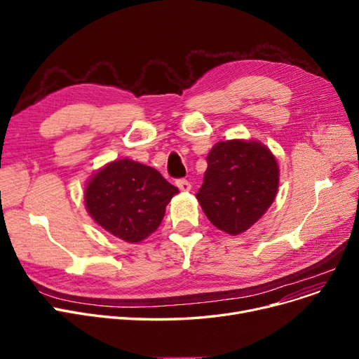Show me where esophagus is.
Instances as JSON below:
<instances>
[{"label":"esophagus","mask_w":359,"mask_h":359,"mask_svg":"<svg viewBox=\"0 0 359 359\" xmlns=\"http://www.w3.org/2000/svg\"><path fill=\"white\" fill-rule=\"evenodd\" d=\"M176 184H177V187L180 191H183V192H189L191 189H192V184H191V182H187L186 179H179L177 182H176Z\"/></svg>","instance_id":"esophagus-1"}]
</instances>
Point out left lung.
<instances>
[{
    "label": "left lung",
    "instance_id": "1",
    "mask_svg": "<svg viewBox=\"0 0 359 359\" xmlns=\"http://www.w3.org/2000/svg\"><path fill=\"white\" fill-rule=\"evenodd\" d=\"M196 199L215 227L230 236L249 230L275 201L279 167L272 151L255 140L217 142Z\"/></svg>",
    "mask_w": 359,
    "mask_h": 359
}]
</instances>
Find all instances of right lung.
I'll return each instance as SVG.
<instances>
[{
	"instance_id": "add662e5",
	"label": "right lung",
	"mask_w": 359,
	"mask_h": 359,
	"mask_svg": "<svg viewBox=\"0 0 359 359\" xmlns=\"http://www.w3.org/2000/svg\"><path fill=\"white\" fill-rule=\"evenodd\" d=\"M176 194L177 187L156 168L122 158L107 163L88 179L84 203L103 230L137 244L158 229Z\"/></svg>"
}]
</instances>
